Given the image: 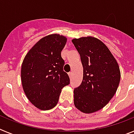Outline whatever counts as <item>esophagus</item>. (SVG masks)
I'll use <instances>...</instances> for the list:
<instances>
[{"label":"esophagus","instance_id":"esophagus-1","mask_svg":"<svg viewBox=\"0 0 134 134\" xmlns=\"http://www.w3.org/2000/svg\"><path fill=\"white\" fill-rule=\"evenodd\" d=\"M68 75H69V76L70 78L72 77V75H73V72H72V71H69V73H68Z\"/></svg>","mask_w":134,"mask_h":134}]
</instances>
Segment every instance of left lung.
<instances>
[{
	"mask_svg": "<svg viewBox=\"0 0 134 134\" xmlns=\"http://www.w3.org/2000/svg\"><path fill=\"white\" fill-rule=\"evenodd\" d=\"M83 68L81 84L74 90L76 108L85 113L102 109L118 88L120 71L116 60L102 41L93 37L73 39Z\"/></svg>",
	"mask_w": 134,
	"mask_h": 134,
	"instance_id": "1",
	"label": "left lung"
}]
</instances>
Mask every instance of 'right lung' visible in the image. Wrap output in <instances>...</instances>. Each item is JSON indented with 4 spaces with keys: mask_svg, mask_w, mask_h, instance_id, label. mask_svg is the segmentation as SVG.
Instances as JSON below:
<instances>
[{
    "mask_svg": "<svg viewBox=\"0 0 134 134\" xmlns=\"http://www.w3.org/2000/svg\"><path fill=\"white\" fill-rule=\"evenodd\" d=\"M67 38L59 34L43 37L30 48L21 65L22 87L28 100L39 109L50 110L58 104L61 90L69 84L63 71L61 51Z\"/></svg>",
    "mask_w": 134,
    "mask_h": 134,
    "instance_id": "1",
    "label": "right lung"
}]
</instances>
